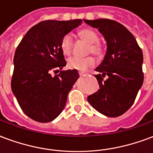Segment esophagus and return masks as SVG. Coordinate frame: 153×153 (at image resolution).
<instances>
[{"instance_id": "34e87169", "label": "esophagus", "mask_w": 153, "mask_h": 153, "mask_svg": "<svg viewBox=\"0 0 153 153\" xmlns=\"http://www.w3.org/2000/svg\"><path fill=\"white\" fill-rule=\"evenodd\" d=\"M79 75H80V77L85 76V74H84V73H82V72H79Z\"/></svg>"}]
</instances>
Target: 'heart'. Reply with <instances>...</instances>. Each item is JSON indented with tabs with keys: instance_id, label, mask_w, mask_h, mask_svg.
<instances>
[{
	"instance_id": "b5f03b06",
	"label": "heart",
	"mask_w": 153,
	"mask_h": 153,
	"mask_svg": "<svg viewBox=\"0 0 153 153\" xmlns=\"http://www.w3.org/2000/svg\"><path fill=\"white\" fill-rule=\"evenodd\" d=\"M82 39L86 41L90 45L89 52H91L95 55H100L102 53V48L99 43L100 38L94 30L90 29L82 30L79 33ZM73 47V38L72 35L68 33L64 36L61 41V49L64 54L70 55ZM68 66L71 69L77 70L79 71H86L87 69L95 65V60L92 57L79 58L77 56H73L69 58L67 61Z\"/></svg>"
}]
</instances>
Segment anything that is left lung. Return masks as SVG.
<instances>
[{"instance_id": "8db88e82", "label": "left lung", "mask_w": 153, "mask_h": 153, "mask_svg": "<svg viewBox=\"0 0 153 153\" xmlns=\"http://www.w3.org/2000/svg\"><path fill=\"white\" fill-rule=\"evenodd\" d=\"M83 21L98 29L107 42L104 58L95 69L100 88L87 100L102 115L117 117L131 108L142 87L143 53L133 35L120 23L109 19ZM105 75L108 79L102 81Z\"/></svg>"}]
</instances>
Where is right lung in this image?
<instances>
[{"label":"right lung","mask_w":153,"mask_h":153,"mask_svg":"<svg viewBox=\"0 0 153 153\" xmlns=\"http://www.w3.org/2000/svg\"><path fill=\"white\" fill-rule=\"evenodd\" d=\"M81 19L48 20L30 29L17 46L13 58L12 91L25 115L48 123L65 108L67 95L77 79V70L62 71L66 65L61 41L81 25ZM60 68L53 77L51 72Z\"/></svg>","instance_id":"obj_1"}]
</instances>
